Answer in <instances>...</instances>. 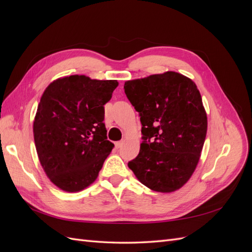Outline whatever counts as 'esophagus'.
Here are the masks:
<instances>
[{
	"label": "esophagus",
	"mask_w": 252,
	"mask_h": 252,
	"mask_svg": "<svg viewBox=\"0 0 252 252\" xmlns=\"http://www.w3.org/2000/svg\"><path fill=\"white\" fill-rule=\"evenodd\" d=\"M114 145H116V147H117V148H120V147L122 146V145H123V142H122V141H119V142H116V143H114Z\"/></svg>",
	"instance_id": "34e87169"
}]
</instances>
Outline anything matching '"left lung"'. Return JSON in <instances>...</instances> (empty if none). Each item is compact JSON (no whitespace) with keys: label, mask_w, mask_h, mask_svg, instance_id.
<instances>
[{"label":"left lung","mask_w":252,"mask_h":252,"mask_svg":"<svg viewBox=\"0 0 252 252\" xmlns=\"http://www.w3.org/2000/svg\"><path fill=\"white\" fill-rule=\"evenodd\" d=\"M126 96L139 112L142 144L128 163L143 185L172 192L190 179L207 132V116L195 84L174 71L125 82Z\"/></svg>","instance_id":"left-lung-1"}]
</instances>
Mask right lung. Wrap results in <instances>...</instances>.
I'll use <instances>...</instances> for the list:
<instances>
[{"label": "right lung", "instance_id": "obj_1", "mask_svg": "<svg viewBox=\"0 0 252 252\" xmlns=\"http://www.w3.org/2000/svg\"><path fill=\"white\" fill-rule=\"evenodd\" d=\"M118 85L116 80L70 75L45 89L33 122L35 148L47 177L64 191L93 184L111 152L104 105Z\"/></svg>", "mask_w": 252, "mask_h": 252}]
</instances>
